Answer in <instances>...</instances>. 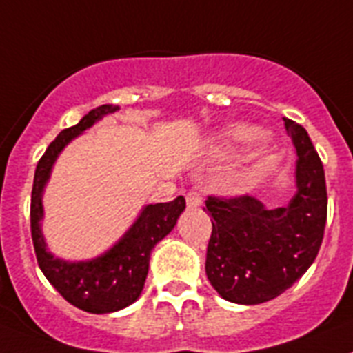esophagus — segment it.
<instances>
[{
  "mask_svg": "<svg viewBox=\"0 0 353 353\" xmlns=\"http://www.w3.org/2000/svg\"><path fill=\"white\" fill-rule=\"evenodd\" d=\"M185 203H188V209H200L201 207V192L198 189H191L185 194Z\"/></svg>",
  "mask_w": 353,
  "mask_h": 353,
  "instance_id": "esophagus-1",
  "label": "esophagus"
}]
</instances>
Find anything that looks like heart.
Listing matches in <instances>:
<instances>
[{
    "instance_id": "b5f03b06",
    "label": "heart",
    "mask_w": 353,
    "mask_h": 353,
    "mask_svg": "<svg viewBox=\"0 0 353 353\" xmlns=\"http://www.w3.org/2000/svg\"><path fill=\"white\" fill-rule=\"evenodd\" d=\"M257 130L252 128L248 125H230L227 126L221 134V141H219V148L223 152H234L237 148H241L243 144L250 143L252 139H255ZM268 157H270V148L266 144H261L254 152L250 162H252V168H250V173L257 174L263 171L264 164H266Z\"/></svg>"
}]
</instances>
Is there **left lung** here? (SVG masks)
Masks as SVG:
<instances>
[{"mask_svg":"<svg viewBox=\"0 0 353 353\" xmlns=\"http://www.w3.org/2000/svg\"><path fill=\"white\" fill-rule=\"evenodd\" d=\"M296 148V191L285 207L268 209L252 196L214 198L205 273L232 303L270 302L314 263L327 223V188L320 157L302 125L284 119ZM205 210V209H203Z\"/></svg>","mask_w":353,"mask_h":353,"instance_id":"8db88e82","label":"left lung"}]
</instances>
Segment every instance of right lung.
<instances>
[{"label":"right lung","mask_w":353,"mask_h":353,"mask_svg":"<svg viewBox=\"0 0 353 353\" xmlns=\"http://www.w3.org/2000/svg\"><path fill=\"white\" fill-rule=\"evenodd\" d=\"M116 110H119L117 105H101L85 114L78 125L60 132L57 139L48 146L46 153L41 157L33 176L30 223L39 268L50 280V284L71 305L92 314L121 311L141 296L152 250L173 230L176 219L185 209L183 196L168 203L143 207L137 219L119 237V241H116L105 254L89 261H64L48 250L42 234V194L51 176L53 164L71 141L82 135L101 117Z\"/></svg>","instance_id":"1"}]
</instances>
